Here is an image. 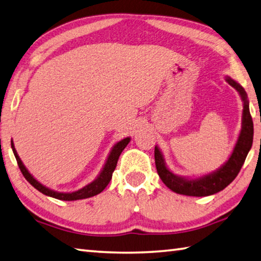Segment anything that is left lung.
<instances>
[{"label": "left lung", "instance_id": "1", "mask_svg": "<svg viewBox=\"0 0 261 261\" xmlns=\"http://www.w3.org/2000/svg\"><path fill=\"white\" fill-rule=\"evenodd\" d=\"M225 80L241 96L243 101L242 112V125L241 131L238 137L236 146L233 148L232 154L224 164L208 174L199 177H186L176 175L170 171L166 166V163L162 151L157 146L155 147V164L157 173L164 185L178 195H185L190 197H206L212 196L225 189L229 183L239 174L240 170L246 161L249 150L251 149L253 141V122L250 115L248 95L243 87L238 84L229 76H225Z\"/></svg>", "mask_w": 261, "mask_h": 261}]
</instances>
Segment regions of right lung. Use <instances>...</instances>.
<instances>
[{
    "mask_svg": "<svg viewBox=\"0 0 261 261\" xmlns=\"http://www.w3.org/2000/svg\"><path fill=\"white\" fill-rule=\"evenodd\" d=\"M130 140H131V138L127 137V138H124V139H122L121 141L116 142V144L112 147L110 154H109V156H107V160L105 162L103 168H101V171L99 172L98 176H97L93 182L88 183V185L85 186L84 188H81V189H79V190L72 191V192L55 191V190H53V189H49L48 187L42 185V183L36 180V178L32 174H30L29 171L27 170V167L23 165V163L21 160H20L17 150H15L14 144L12 140H11V148H12V151L14 154L15 160H17V162H18L20 171H21L25 180H27L35 189H37L39 192H42L45 196L59 199V200L72 201V200H80V199H87V198L94 197L104 190V189L107 187V185H109L111 181L112 174H113V172L115 170L121 152L123 151L124 148L130 142Z\"/></svg>",
    "mask_w": 261,
    "mask_h": 261,
    "instance_id": "right-lung-1",
    "label": "right lung"
}]
</instances>
